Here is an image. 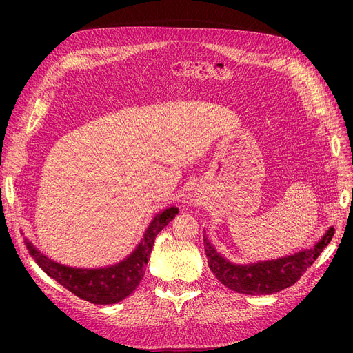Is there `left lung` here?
<instances>
[{
    "instance_id": "obj_1",
    "label": "left lung",
    "mask_w": 353,
    "mask_h": 353,
    "mask_svg": "<svg viewBox=\"0 0 353 353\" xmlns=\"http://www.w3.org/2000/svg\"><path fill=\"white\" fill-rule=\"evenodd\" d=\"M334 236V228L330 227L325 236L312 249H306L285 258L262 261L249 265H236L221 256L210 241L205 237V252L209 268L216 279L234 290L243 294H272L293 285L307 271L325 245Z\"/></svg>"
}]
</instances>
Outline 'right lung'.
I'll return each mask as SVG.
<instances>
[{"instance_id":"right-lung-1","label":"right lung","mask_w":353,"mask_h":353,"mask_svg":"<svg viewBox=\"0 0 353 353\" xmlns=\"http://www.w3.org/2000/svg\"><path fill=\"white\" fill-rule=\"evenodd\" d=\"M176 213L178 209L175 206H170L157 213L135 250L126 259L108 266V268H70V266L60 265L48 259L47 256L38 252L28 239L26 248L42 271L63 287H66L74 296L94 305H112L123 301L140 284L156 236L175 218Z\"/></svg>"}]
</instances>
